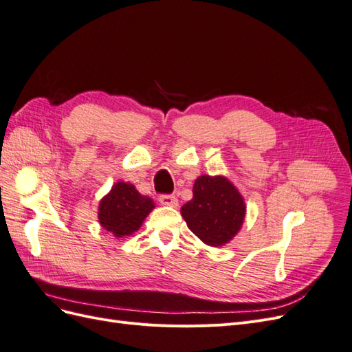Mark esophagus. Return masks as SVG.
Instances as JSON below:
<instances>
[{
	"label": "esophagus",
	"instance_id": "34e87169",
	"mask_svg": "<svg viewBox=\"0 0 352 352\" xmlns=\"http://www.w3.org/2000/svg\"><path fill=\"white\" fill-rule=\"evenodd\" d=\"M160 204L167 207H177V198L175 195H162L158 198Z\"/></svg>",
	"mask_w": 352,
	"mask_h": 352
}]
</instances>
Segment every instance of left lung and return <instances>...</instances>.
I'll list each match as a JSON object with an SVG mask.
<instances>
[{"label":"left lung","mask_w":352,"mask_h":352,"mask_svg":"<svg viewBox=\"0 0 352 352\" xmlns=\"http://www.w3.org/2000/svg\"><path fill=\"white\" fill-rule=\"evenodd\" d=\"M192 199L180 208L192 233L210 247H221L238 235L247 214L243 197L225 176L195 179Z\"/></svg>","instance_id":"1"}]
</instances>
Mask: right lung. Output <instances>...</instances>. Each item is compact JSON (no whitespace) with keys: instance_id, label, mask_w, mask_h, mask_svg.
<instances>
[{"instance_id":"add662e5","label":"right lung","mask_w":352,"mask_h":352,"mask_svg":"<svg viewBox=\"0 0 352 352\" xmlns=\"http://www.w3.org/2000/svg\"><path fill=\"white\" fill-rule=\"evenodd\" d=\"M155 208L150 197L141 195L135 185L116 182L110 192L104 195L98 206V221L101 228L113 233L114 238L131 236L140 230L146 216Z\"/></svg>"}]
</instances>
